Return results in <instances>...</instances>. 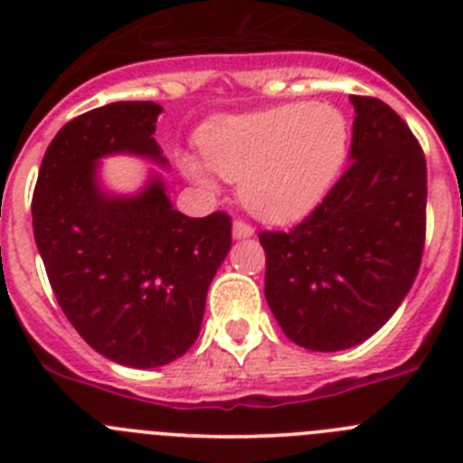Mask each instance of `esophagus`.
<instances>
[{"mask_svg":"<svg viewBox=\"0 0 463 463\" xmlns=\"http://www.w3.org/2000/svg\"><path fill=\"white\" fill-rule=\"evenodd\" d=\"M232 234H234V239H250V236L255 234V229H252L250 224L245 222V220H234Z\"/></svg>","mask_w":463,"mask_h":463,"instance_id":"esophagus-1","label":"esophagus"}]
</instances>
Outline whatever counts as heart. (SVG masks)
Here are the masks:
<instances>
[{
	"label": "heart",
	"instance_id": "obj_1",
	"mask_svg": "<svg viewBox=\"0 0 463 463\" xmlns=\"http://www.w3.org/2000/svg\"><path fill=\"white\" fill-rule=\"evenodd\" d=\"M350 122L331 104H282L208 122L199 148L213 171L239 181L241 202L267 222L304 218L325 199L350 153ZM190 178L206 166L185 155Z\"/></svg>",
	"mask_w": 463,
	"mask_h": 463
}]
</instances>
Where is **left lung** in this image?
Segmentation results:
<instances>
[{"label": "left lung", "mask_w": 463, "mask_h": 463, "mask_svg": "<svg viewBox=\"0 0 463 463\" xmlns=\"http://www.w3.org/2000/svg\"><path fill=\"white\" fill-rule=\"evenodd\" d=\"M345 174L289 232H261L269 308L285 336L315 353L359 345L415 282L427 234V162L396 110L350 97Z\"/></svg>", "instance_id": "8db88e82"}]
</instances>
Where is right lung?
Masks as SVG:
<instances>
[{
    "instance_id": "1",
    "label": "right lung",
    "mask_w": 463,
    "mask_h": 463,
    "mask_svg": "<svg viewBox=\"0 0 463 463\" xmlns=\"http://www.w3.org/2000/svg\"><path fill=\"white\" fill-rule=\"evenodd\" d=\"M162 106L116 101L73 118L41 162L34 241L67 320L110 362L155 369L199 336L213 276L232 248V218L175 211L153 175L134 196L104 192L99 159L129 153L165 166L155 141Z\"/></svg>"
}]
</instances>
